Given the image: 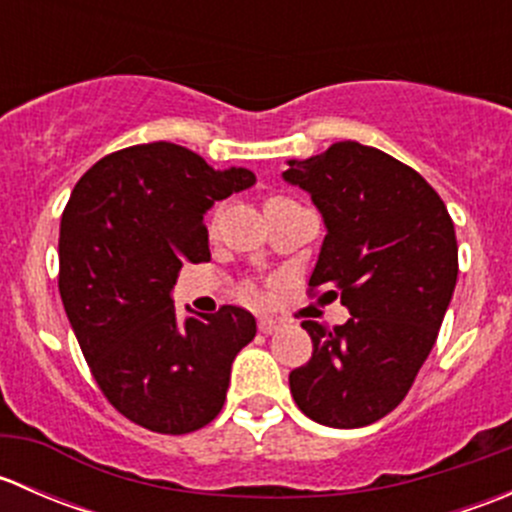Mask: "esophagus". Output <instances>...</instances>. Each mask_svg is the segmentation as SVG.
<instances>
[{"instance_id": "esophagus-1", "label": "esophagus", "mask_w": 512, "mask_h": 512, "mask_svg": "<svg viewBox=\"0 0 512 512\" xmlns=\"http://www.w3.org/2000/svg\"><path fill=\"white\" fill-rule=\"evenodd\" d=\"M257 327H260L262 334H272V332H277V329H280V322H277V319H272V317H260V319H257Z\"/></svg>"}]
</instances>
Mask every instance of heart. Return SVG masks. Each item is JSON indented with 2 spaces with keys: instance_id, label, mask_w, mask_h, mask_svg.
Instances as JSON below:
<instances>
[{
  "instance_id": "1",
  "label": "heart",
  "mask_w": 512,
  "mask_h": 512,
  "mask_svg": "<svg viewBox=\"0 0 512 512\" xmlns=\"http://www.w3.org/2000/svg\"><path fill=\"white\" fill-rule=\"evenodd\" d=\"M245 299H250V302H257V299H260V292H257L255 287H245Z\"/></svg>"
}]
</instances>
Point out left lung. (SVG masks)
Segmentation results:
<instances>
[{
  "label": "left lung",
  "instance_id": "obj_1",
  "mask_svg": "<svg viewBox=\"0 0 512 512\" xmlns=\"http://www.w3.org/2000/svg\"><path fill=\"white\" fill-rule=\"evenodd\" d=\"M282 180L327 227L309 287L352 314L342 327L302 322L314 352L289 391L322 426H369L401 404L436 344L458 280L453 220L414 168L356 141L287 160Z\"/></svg>",
  "mask_w": 512,
  "mask_h": 512
}]
</instances>
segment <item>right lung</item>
<instances>
[{
  "label": "right lung",
  "instance_id": "add662e5",
  "mask_svg": "<svg viewBox=\"0 0 512 512\" xmlns=\"http://www.w3.org/2000/svg\"><path fill=\"white\" fill-rule=\"evenodd\" d=\"M247 168L215 170L168 141L123 148L71 190L59 232V292L106 399L143 428L198 431L220 414L237 352L255 339L247 309L180 317V267L208 262L205 213L252 188Z\"/></svg>",
  "mask_w": 512,
  "mask_h": 512
}]
</instances>
